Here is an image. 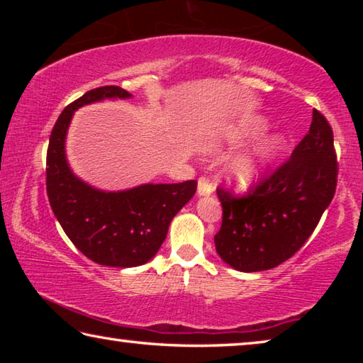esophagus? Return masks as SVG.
I'll list each match as a JSON object with an SVG mask.
<instances>
[{
	"label": "esophagus",
	"mask_w": 363,
	"mask_h": 363,
	"mask_svg": "<svg viewBox=\"0 0 363 363\" xmlns=\"http://www.w3.org/2000/svg\"><path fill=\"white\" fill-rule=\"evenodd\" d=\"M213 190H214L213 182L208 179V177L201 176L199 179V190H196L199 195H210V194H213Z\"/></svg>",
	"instance_id": "34e87169"
}]
</instances>
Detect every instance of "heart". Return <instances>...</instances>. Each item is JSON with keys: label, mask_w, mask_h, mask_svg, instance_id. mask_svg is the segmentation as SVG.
Masks as SVG:
<instances>
[{"label": "heart", "mask_w": 363, "mask_h": 363, "mask_svg": "<svg viewBox=\"0 0 363 363\" xmlns=\"http://www.w3.org/2000/svg\"><path fill=\"white\" fill-rule=\"evenodd\" d=\"M267 123L250 116L242 120L238 125L230 128L227 139L230 143H240L247 138H255L266 131ZM285 140L280 136H270L259 140L238 155L233 157L225 167V173L240 189H250L259 184L272 169L279 155L284 150Z\"/></svg>", "instance_id": "heart-1"}]
</instances>
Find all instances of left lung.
<instances>
[{
    "instance_id": "obj_1",
    "label": "left lung",
    "mask_w": 363,
    "mask_h": 363,
    "mask_svg": "<svg viewBox=\"0 0 363 363\" xmlns=\"http://www.w3.org/2000/svg\"><path fill=\"white\" fill-rule=\"evenodd\" d=\"M336 182L333 130L314 108L309 133L286 162L243 195L216 189L223 205V224L214 235L218 255L242 272L277 267L315 230Z\"/></svg>"
}]
</instances>
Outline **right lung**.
<instances>
[{"instance_id":"add662e5","label":"right lung","mask_w":363,"mask_h":363,"mask_svg":"<svg viewBox=\"0 0 363 363\" xmlns=\"http://www.w3.org/2000/svg\"><path fill=\"white\" fill-rule=\"evenodd\" d=\"M106 97L125 99L131 94L120 86H101L69 104L59 115L49 136L46 192L54 216L86 257L101 266L136 267L157 255L171 219L194 196L196 181L102 192L73 176L64 150L72 115Z\"/></svg>"}]
</instances>
